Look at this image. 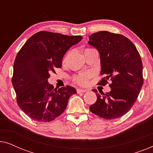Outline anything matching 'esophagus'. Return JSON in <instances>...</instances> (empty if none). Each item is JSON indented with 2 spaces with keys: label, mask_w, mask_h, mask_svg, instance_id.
<instances>
[{
  "label": "esophagus",
  "mask_w": 153,
  "mask_h": 153,
  "mask_svg": "<svg viewBox=\"0 0 153 153\" xmlns=\"http://www.w3.org/2000/svg\"><path fill=\"white\" fill-rule=\"evenodd\" d=\"M76 91H77V93H85V92L88 91V90L79 88V89L76 90Z\"/></svg>",
  "instance_id": "1"
}]
</instances>
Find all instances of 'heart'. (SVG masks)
<instances>
[{
	"instance_id": "obj_1",
	"label": "heart",
	"mask_w": 153,
	"mask_h": 153,
	"mask_svg": "<svg viewBox=\"0 0 153 153\" xmlns=\"http://www.w3.org/2000/svg\"><path fill=\"white\" fill-rule=\"evenodd\" d=\"M92 74L91 72H83L76 75L74 77V81L77 84L80 85H85L88 82V79L91 78Z\"/></svg>"
}]
</instances>
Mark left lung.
<instances>
[{
    "instance_id": "left-lung-1",
    "label": "left lung",
    "mask_w": 153,
    "mask_h": 153,
    "mask_svg": "<svg viewBox=\"0 0 153 153\" xmlns=\"http://www.w3.org/2000/svg\"><path fill=\"white\" fill-rule=\"evenodd\" d=\"M89 39V45L99 51L100 74L104 76L98 84L105 85L108 79L112 81L108 93L93 90L97 101L90 110L106 120L118 118L132 107L143 84L141 56L135 45L122 35L100 31Z\"/></svg>"
}]
</instances>
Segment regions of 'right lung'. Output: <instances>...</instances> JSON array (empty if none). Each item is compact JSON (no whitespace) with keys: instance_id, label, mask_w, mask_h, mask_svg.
<instances>
[{"instance_id":"obj_1","label":"right lung","mask_w":153,"mask_h":153,"mask_svg":"<svg viewBox=\"0 0 153 153\" xmlns=\"http://www.w3.org/2000/svg\"><path fill=\"white\" fill-rule=\"evenodd\" d=\"M82 36L40 31L32 35L18 52L14 63L12 83L19 108L38 122L53 120L68 106L69 98L76 94L70 85L53 88L48 79L55 68H61L67 51Z\"/></svg>"}]
</instances>
